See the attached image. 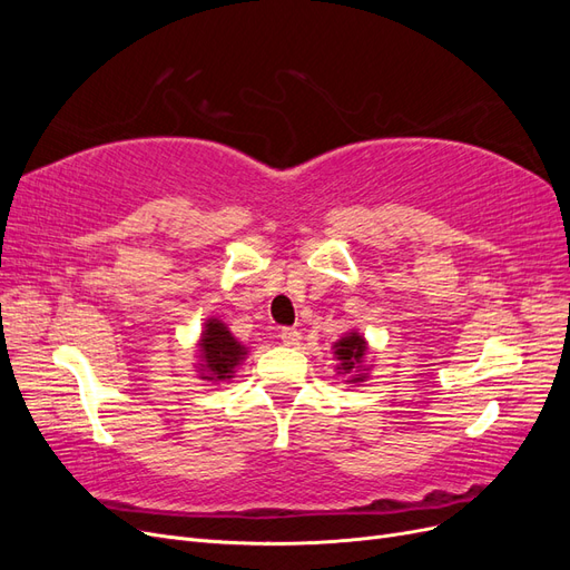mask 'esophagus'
<instances>
[{"label": "esophagus", "mask_w": 570, "mask_h": 570, "mask_svg": "<svg viewBox=\"0 0 570 570\" xmlns=\"http://www.w3.org/2000/svg\"><path fill=\"white\" fill-rule=\"evenodd\" d=\"M281 340H283V344H287V347H297L302 340V333L297 331V327H283Z\"/></svg>", "instance_id": "1"}]
</instances>
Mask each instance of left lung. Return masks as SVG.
Segmentation results:
<instances>
[{"mask_svg": "<svg viewBox=\"0 0 570 570\" xmlns=\"http://www.w3.org/2000/svg\"><path fill=\"white\" fill-rule=\"evenodd\" d=\"M335 350V358L340 361L337 364V373L350 375L347 383H361L366 377V368H364V358L368 352V344L364 340V335H358L356 331H352L350 335H344L342 340H337L333 344Z\"/></svg>", "mask_w": 570, "mask_h": 570, "instance_id": "8db88e82", "label": "left lung"}]
</instances>
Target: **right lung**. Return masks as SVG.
<instances>
[{
	"mask_svg": "<svg viewBox=\"0 0 570 570\" xmlns=\"http://www.w3.org/2000/svg\"><path fill=\"white\" fill-rule=\"evenodd\" d=\"M199 356H202V377L204 381H230L239 361L247 356V347L239 344L233 333L218 318H209L204 323L202 340H199Z\"/></svg>",
	"mask_w": 570,
	"mask_h": 570,
	"instance_id": "obj_1",
	"label": "right lung"
}]
</instances>
